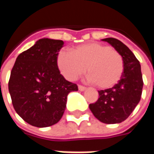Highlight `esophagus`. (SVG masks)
I'll return each instance as SVG.
<instances>
[{"instance_id": "esophagus-1", "label": "esophagus", "mask_w": 154, "mask_h": 154, "mask_svg": "<svg viewBox=\"0 0 154 154\" xmlns=\"http://www.w3.org/2000/svg\"><path fill=\"white\" fill-rule=\"evenodd\" d=\"M78 89H79V91H85L86 90V87H84V86H82V85H78Z\"/></svg>"}]
</instances>
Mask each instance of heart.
<instances>
[{
  "label": "heart",
  "mask_w": 154,
  "mask_h": 154,
  "mask_svg": "<svg viewBox=\"0 0 154 154\" xmlns=\"http://www.w3.org/2000/svg\"><path fill=\"white\" fill-rule=\"evenodd\" d=\"M57 65L67 79L76 80L86 70L88 80L100 89L113 87L121 79L125 63L121 54L108 45L89 43L74 48L72 54L60 51Z\"/></svg>",
  "instance_id": "b5f03b06"
}]
</instances>
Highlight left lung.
<instances>
[{
    "instance_id": "left-lung-1",
    "label": "left lung",
    "mask_w": 154,
    "mask_h": 154,
    "mask_svg": "<svg viewBox=\"0 0 154 154\" xmlns=\"http://www.w3.org/2000/svg\"><path fill=\"white\" fill-rule=\"evenodd\" d=\"M121 54L125 71L121 79L113 87L98 91L99 98L89 105L94 116L105 124H117L125 120L139 104L143 82L139 60L129 48L115 38H103Z\"/></svg>"
}]
</instances>
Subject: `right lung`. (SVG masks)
<instances>
[{"instance_id":"1","label":"right lung","mask_w":154,"mask_h":154,"mask_svg":"<svg viewBox=\"0 0 154 154\" xmlns=\"http://www.w3.org/2000/svg\"><path fill=\"white\" fill-rule=\"evenodd\" d=\"M63 41L41 38L19 55L11 72L9 91L16 113L30 125L57 124L66 109L67 95L78 90L57 65Z\"/></svg>"}]
</instances>
